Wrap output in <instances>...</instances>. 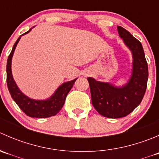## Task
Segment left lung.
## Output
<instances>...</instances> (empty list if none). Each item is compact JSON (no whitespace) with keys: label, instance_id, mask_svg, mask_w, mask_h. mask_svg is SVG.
<instances>
[{"label":"left lung","instance_id":"obj_1","mask_svg":"<svg viewBox=\"0 0 159 159\" xmlns=\"http://www.w3.org/2000/svg\"><path fill=\"white\" fill-rule=\"evenodd\" d=\"M118 31L132 55L129 79L123 85L116 86L88 78L93 106L100 115L111 118L127 116L139 106L145 95L148 77V64L140 41L122 27L118 26Z\"/></svg>","mask_w":159,"mask_h":159}]
</instances>
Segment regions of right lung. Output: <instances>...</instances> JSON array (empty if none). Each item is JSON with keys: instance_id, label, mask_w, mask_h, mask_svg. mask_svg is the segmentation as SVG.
Masks as SVG:
<instances>
[{"instance_id": "obj_1", "label": "right lung", "mask_w": 159, "mask_h": 159, "mask_svg": "<svg viewBox=\"0 0 159 159\" xmlns=\"http://www.w3.org/2000/svg\"><path fill=\"white\" fill-rule=\"evenodd\" d=\"M32 28H30L28 31L19 37L15 44H14L10 55L8 56L7 62V88H8L9 92H10L13 100L16 102L19 108L27 115L31 117V118H49V117L57 115L59 111L61 109L68 92L73 87L74 83L78 78H75L72 81H67V82H64L56 89V91L51 97L47 99H43V100H36V99L30 98L20 91L13 78L12 70H11V61H12L14 51H15L16 47H17L21 36L29 33Z\"/></svg>"}]
</instances>
